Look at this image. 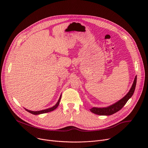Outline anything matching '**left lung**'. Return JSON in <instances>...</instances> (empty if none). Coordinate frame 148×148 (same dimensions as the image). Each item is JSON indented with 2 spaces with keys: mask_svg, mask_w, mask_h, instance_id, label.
I'll return each mask as SVG.
<instances>
[{
  "mask_svg": "<svg viewBox=\"0 0 148 148\" xmlns=\"http://www.w3.org/2000/svg\"><path fill=\"white\" fill-rule=\"evenodd\" d=\"M136 83H137V76H136L133 84L132 85V87L131 88L128 94L117 103H116L115 104L109 107H105V108L93 107L91 108V109H90V110L94 114H98V115H102V116L103 115H106V116L112 115L116 112H118L125 105L128 99L133 96L135 90Z\"/></svg>",
  "mask_w": 148,
  "mask_h": 148,
  "instance_id": "8db88e82",
  "label": "left lung"
}]
</instances>
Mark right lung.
<instances>
[{"label":"right lung","mask_w":148,"mask_h":148,"mask_svg":"<svg viewBox=\"0 0 148 148\" xmlns=\"http://www.w3.org/2000/svg\"><path fill=\"white\" fill-rule=\"evenodd\" d=\"M60 99H61V95L58 100V103H56V104L55 106H54L53 107H51V108H47V109H45V110H41V111H36V112H34V111H30V110H27L26 109V110H27L28 112L32 113L33 114H42V113H48V112H52L54 110H55L56 108L58 107L59 104V103H60Z\"/></svg>","instance_id":"obj_1"}]
</instances>
